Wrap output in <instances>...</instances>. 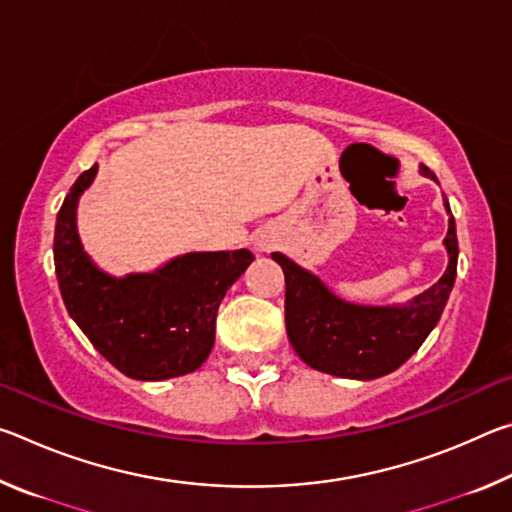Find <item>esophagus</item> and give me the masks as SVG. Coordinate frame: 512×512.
<instances>
[{"label": "esophagus", "mask_w": 512, "mask_h": 512, "mask_svg": "<svg viewBox=\"0 0 512 512\" xmlns=\"http://www.w3.org/2000/svg\"><path fill=\"white\" fill-rule=\"evenodd\" d=\"M255 248L257 250H268L271 246H268V241H264V239H255Z\"/></svg>", "instance_id": "obj_1"}]
</instances>
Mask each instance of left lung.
<instances>
[{"instance_id":"1","label":"left lung","mask_w":512,"mask_h":512,"mask_svg":"<svg viewBox=\"0 0 512 512\" xmlns=\"http://www.w3.org/2000/svg\"><path fill=\"white\" fill-rule=\"evenodd\" d=\"M420 173L436 176L420 164ZM438 183V180H436ZM449 228L445 237L447 268L440 280L406 305L372 307L336 296L307 268L282 253L271 257L284 271L287 298V334L298 357L314 370L345 379H377L402 366L418 352L431 329L438 325L456 280L458 241L456 223L445 198Z\"/></svg>"}]
</instances>
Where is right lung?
Wrapping results in <instances>:
<instances>
[{
    "instance_id": "obj_1",
    "label": "right lung",
    "mask_w": 512,
    "mask_h": 512,
    "mask_svg": "<svg viewBox=\"0 0 512 512\" xmlns=\"http://www.w3.org/2000/svg\"><path fill=\"white\" fill-rule=\"evenodd\" d=\"M99 167L83 171L56 216L54 264L60 296L90 343L126 377L162 381L203 366L216 311L253 262L246 248L185 253L151 273L110 275L83 250L76 210Z\"/></svg>"
}]
</instances>
